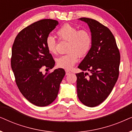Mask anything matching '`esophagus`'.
<instances>
[{"label":"esophagus","instance_id":"1","mask_svg":"<svg viewBox=\"0 0 132 132\" xmlns=\"http://www.w3.org/2000/svg\"><path fill=\"white\" fill-rule=\"evenodd\" d=\"M65 73H66V75H70V73H71V71H70L69 70H65Z\"/></svg>","mask_w":132,"mask_h":132}]
</instances>
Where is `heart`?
I'll return each mask as SVG.
<instances>
[{"mask_svg":"<svg viewBox=\"0 0 132 132\" xmlns=\"http://www.w3.org/2000/svg\"><path fill=\"white\" fill-rule=\"evenodd\" d=\"M56 35L61 40L68 41L67 51L68 52L57 59V65L65 69H70L77 62L79 56H85L89 52L92 44L91 36L86 30H79L70 24L61 26L57 30ZM46 46L50 53H56V41L53 36L47 37Z\"/></svg>","mask_w":132,"mask_h":132,"instance_id":"1","label":"heart"}]
</instances>
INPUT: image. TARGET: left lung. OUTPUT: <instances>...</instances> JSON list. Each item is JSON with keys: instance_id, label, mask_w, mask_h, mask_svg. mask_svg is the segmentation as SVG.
Instances as JSON below:
<instances>
[{"instance_id": "8db88e82", "label": "left lung", "mask_w": 132, "mask_h": 132, "mask_svg": "<svg viewBox=\"0 0 132 132\" xmlns=\"http://www.w3.org/2000/svg\"><path fill=\"white\" fill-rule=\"evenodd\" d=\"M79 20L89 26L92 44L78 66L82 71L76 74L77 96L83 104L93 108L106 100L116 84L120 55L114 36L107 27L89 18ZM84 71L90 72L89 77Z\"/></svg>"}]
</instances>
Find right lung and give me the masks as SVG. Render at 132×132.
Segmentation results:
<instances>
[{
    "label": "right lung",
    "mask_w": 132,
    "mask_h": 132,
    "mask_svg": "<svg viewBox=\"0 0 132 132\" xmlns=\"http://www.w3.org/2000/svg\"><path fill=\"white\" fill-rule=\"evenodd\" d=\"M57 24L52 19L36 21L21 30L12 45L11 64L18 88L29 102L40 107L55 100L65 75L62 68L44 75L41 71L43 66L49 70L55 66L46 40Z\"/></svg>",
    "instance_id": "obj_1"
}]
</instances>
